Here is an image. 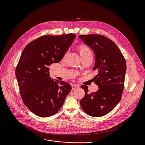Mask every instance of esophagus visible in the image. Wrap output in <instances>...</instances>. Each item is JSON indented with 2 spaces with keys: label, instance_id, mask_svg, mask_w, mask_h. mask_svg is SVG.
Here are the masks:
<instances>
[{
  "label": "esophagus",
  "instance_id": "obj_1",
  "mask_svg": "<svg viewBox=\"0 0 145 145\" xmlns=\"http://www.w3.org/2000/svg\"><path fill=\"white\" fill-rule=\"evenodd\" d=\"M79 85H76V84H74V85H72V86H71V88H72V90H75L76 88H77L78 87H79Z\"/></svg>",
  "mask_w": 145,
  "mask_h": 145
}]
</instances>
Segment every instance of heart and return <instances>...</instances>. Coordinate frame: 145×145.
<instances>
[{"label": "heart", "mask_w": 145, "mask_h": 145, "mask_svg": "<svg viewBox=\"0 0 145 145\" xmlns=\"http://www.w3.org/2000/svg\"><path fill=\"white\" fill-rule=\"evenodd\" d=\"M78 48L79 54L81 55L82 58H84V57H85L90 54H91V52L90 50L89 49V48L85 45L79 46Z\"/></svg>", "instance_id": "1"}]
</instances>
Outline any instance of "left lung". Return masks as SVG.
Wrapping results in <instances>:
<instances>
[{
  "mask_svg": "<svg viewBox=\"0 0 145 145\" xmlns=\"http://www.w3.org/2000/svg\"><path fill=\"white\" fill-rule=\"evenodd\" d=\"M79 37L94 51L93 70L98 71L94 83L99 89L88 93V86L82 85L85 96L80 105L88 115L99 117L112 110L120 102L124 89L126 62L116 43L101 35H80Z\"/></svg>",
  "mask_w": 145,
  "mask_h": 145,
  "instance_id": "left-lung-1",
  "label": "left lung"
}]
</instances>
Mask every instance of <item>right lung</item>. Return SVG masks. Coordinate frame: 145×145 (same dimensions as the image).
Wrapping results in <instances>:
<instances>
[{"mask_svg":"<svg viewBox=\"0 0 145 145\" xmlns=\"http://www.w3.org/2000/svg\"><path fill=\"white\" fill-rule=\"evenodd\" d=\"M74 33L42 36L24 48L16 69L22 99L35 114L48 117L61 108L71 85L51 79L50 68L60 62L75 39Z\"/></svg>","mask_w":145,"mask_h":145,"instance_id":"add662e5","label":"right lung"}]
</instances>
